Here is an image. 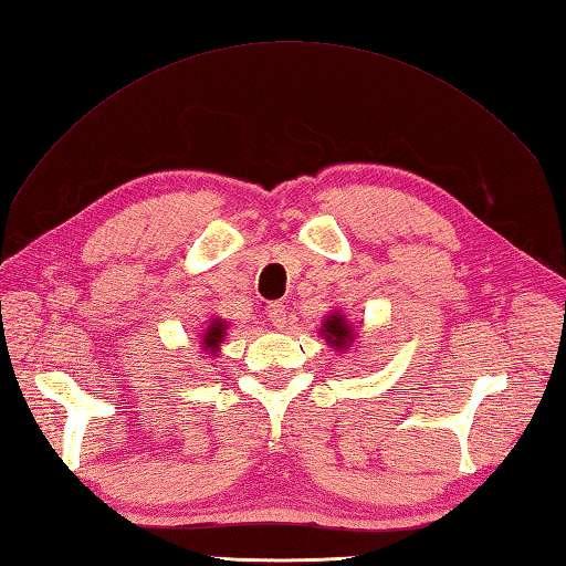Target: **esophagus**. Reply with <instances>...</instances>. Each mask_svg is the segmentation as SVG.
I'll return each instance as SVG.
<instances>
[{"label":"esophagus","instance_id":"obj_1","mask_svg":"<svg viewBox=\"0 0 566 566\" xmlns=\"http://www.w3.org/2000/svg\"><path fill=\"white\" fill-rule=\"evenodd\" d=\"M266 314H269V319H271V324H273V326H279V328H283V326H285V316H287V312H285V305H283V302H271V305L266 307Z\"/></svg>","mask_w":566,"mask_h":566}]
</instances>
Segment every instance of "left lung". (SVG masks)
I'll return each instance as SVG.
<instances>
[{
    "instance_id": "left-lung-1",
    "label": "left lung",
    "mask_w": 566,
    "mask_h": 566,
    "mask_svg": "<svg viewBox=\"0 0 566 566\" xmlns=\"http://www.w3.org/2000/svg\"><path fill=\"white\" fill-rule=\"evenodd\" d=\"M322 336L334 343V348H346L353 343V331L350 326L346 324V319H343L340 314L334 312V316H328V319L324 322V328H322Z\"/></svg>"
}]
</instances>
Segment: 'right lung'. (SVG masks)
Segmentation results:
<instances>
[{
    "mask_svg": "<svg viewBox=\"0 0 566 566\" xmlns=\"http://www.w3.org/2000/svg\"><path fill=\"white\" fill-rule=\"evenodd\" d=\"M223 336H226V322H213L209 326V331L203 334V340H201L203 350L218 353V346H220V340H223Z\"/></svg>",
    "mask_w": 566,
    "mask_h": 566,
    "instance_id": "obj_1",
    "label": "right lung"
}]
</instances>
